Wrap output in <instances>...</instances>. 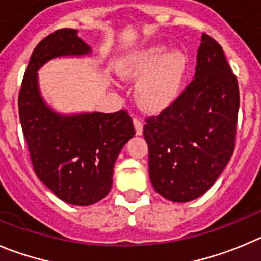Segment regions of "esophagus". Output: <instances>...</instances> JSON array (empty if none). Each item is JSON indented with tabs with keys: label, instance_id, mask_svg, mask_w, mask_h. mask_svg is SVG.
I'll return each instance as SVG.
<instances>
[{
	"label": "esophagus",
	"instance_id": "esophagus-1",
	"mask_svg": "<svg viewBox=\"0 0 261 261\" xmlns=\"http://www.w3.org/2000/svg\"><path fill=\"white\" fill-rule=\"evenodd\" d=\"M134 126H135L136 135H142L143 134V122L139 118H134Z\"/></svg>",
	"mask_w": 261,
	"mask_h": 261
}]
</instances>
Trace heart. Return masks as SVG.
I'll list each match as a JSON object with an SVG mask.
<instances>
[{
    "label": "heart",
    "instance_id": "b5f03b06",
    "mask_svg": "<svg viewBox=\"0 0 261 261\" xmlns=\"http://www.w3.org/2000/svg\"><path fill=\"white\" fill-rule=\"evenodd\" d=\"M187 64L188 60L181 51H169L164 43H150L126 54L117 69L125 80L140 79L136 85V97L143 108L161 111L180 94Z\"/></svg>",
    "mask_w": 261,
    "mask_h": 261
}]
</instances>
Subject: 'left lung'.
<instances>
[{"instance_id":"obj_1","label":"left lung","mask_w":261,"mask_h":261,"mask_svg":"<svg viewBox=\"0 0 261 261\" xmlns=\"http://www.w3.org/2000/svg\"><path fill=\"white\" fill-rule=\"evenodd\" d=\"M238 108L237 79L221 46L203 33L192 82L169 108L145 121L157 193L182 203L213 187L234 150Z\"/></svg>"}]
</instances>
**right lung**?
Returning <instances> with one entry per match:
<instances>
[{
	"instance_id": "1",
	"label": "right lung",
	"mask_w": 261,
	"mask_h": 261,
	"mask_svg": "<svg viewBox=\"0 0 261 261\" xmlns=\"http://www.w3.org/2000/svg\"><path fill=\"white\" fill-rule=\"evenodd\" d=\"M91 47L77 31L59 29L32 53L19 92V117L38 179L58 198L90 206L109 193L113 167L123 145L135 135L126 111L60 113L43 99L38 70L57 58L86 57Z\"/></svg>"
}]
</instances>
